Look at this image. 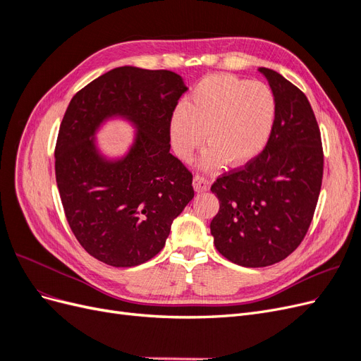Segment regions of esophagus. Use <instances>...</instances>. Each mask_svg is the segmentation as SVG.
Returning <instances> with one entry per match:
<instances>
[{"label": "esophagus", "mask_w": 361, "mask_h": 361, "mask_svg": "<svg viewBox=\"0 0 361 361\" xmlns=\"http://www.w3.org/2000/svg\"><path fill=\"white\" fill-rule=\"evenodd\" d=\"M192 185H194V190L199 192L209 190V180H207L204 176H200V174H195L192 179Z\"/></svg>", "instance_id": "obj_1"}]
</instances>
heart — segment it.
I'll list each match as a JSON object with an SVG mask.
<instances>
[{
  "label": "heart",
  "mask_w": 361,
  "mask_h": 361,
  "mask_svg": "<svg viewBox=\"0 0 361 361\" xmlns=\"http://www.w3.org/2000/svg\"><path fill=\"white\" fill-rule=\"evenodd\" d=\"M276 120V97L265 82L247 81L233 75L203 78L187 104L174 108L169 135L174 154L190 161L204 143L203 169L223 162L241 167L267 146Z\"/></svg>",
  "instance_id": "1"
}]
</instances>
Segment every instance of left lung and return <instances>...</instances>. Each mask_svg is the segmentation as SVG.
I'll return each mask as SVG.
<instances>
[{
    "label": "left lung",
    "mask_w": 361,
    "mask_h": 361,
    "mask_svg": "<svg viewBox=\"0 0 361 361\" xmlns=\"http://www.w3.org/2000/svg\"><path fill=\"white\" fill-rule=\"evenodd\" d=\"M276 97L265 149L211 187L220 211L211 221L215 248L236 265H274L307 233L321 192V130L305 94L276 71L259 68Z\"/></svg>",
    "instance_id": "obj_1"
}]
</instances>
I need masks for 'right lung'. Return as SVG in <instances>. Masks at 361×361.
I'll use <instances>...</instances> for the list:
<instances>
[{"label":"right lung","mask_w":361,"mask_h":361,"mask_svg":"<svg viewBox=\"0 0 361 361\" xmlns=\"http://www.w3.org/2000/svg\"><path fill=\"white\" fill-rule=\"evenodd\" d=\"M171 71L116 68L76 93L61 120L56 179L75 238L94 259L137 267L166 245L170 227L194 197L192 173L170 154L169 122L187 92ZM120 115L137 128L133 147L108 161L94 133Z\"/></svg>","instance_id":"1"}]
</instances>
